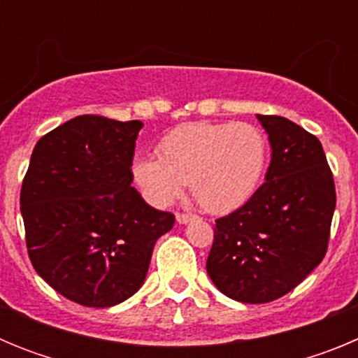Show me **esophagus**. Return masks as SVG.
<instances>
[{
  "instance_id": "1",
  "label": "esophagus",
  "mask_w": 358,
  "mask_h": 358,
  "mask_svg": "<svg viewBox=\"0 0 358 358\" xmlns=\"http://www.w3.org/2000/svg\"><path fill=\"white\" fill-rule=\"evenodd\" d=\"M195 218V215H186V213H177V217H176V220L179 224H188V222H192V220H194Z\"/></svg>"
}]
</instances>
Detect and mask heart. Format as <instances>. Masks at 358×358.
I'll use <instances>...</instances> for the list:
<instances>
[{
  "instance_id": "obj_1",
  "label": "heart",
  "mask_w": 358,
  "mask_h": 358,
  "mask_svg": "<svg viewBox=\"0 0 358 358\" xmlns=\"http://www.w3.org/2000/svg\"><path fill=\"white\" fill-rule=\"evenodd\" d=\"M157 156L132 164L136 182L154 206L170 204L188 182L204 210L229 213L260 185L267 141L251 123H186L159 141Z\"/></svg>"
}]
</instances>
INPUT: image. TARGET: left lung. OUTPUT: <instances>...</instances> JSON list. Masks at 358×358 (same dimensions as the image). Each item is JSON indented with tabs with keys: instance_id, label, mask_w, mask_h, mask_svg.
Masks as SVG:
<instances>
[{
	"instance_id": "1",
	"label": "left lung",
	"mask_w": 358,
	"mask_h": 358,
	"mask_svg": "<svg viewBox=\"0 0 358 358\" xmlns=\"http://www.w3.org/2000/svg\"><path fill=\"white\" fill-rule=\"evenodd\" d=\"M271 143L265 182L242 208L218 218L208 276L240 303L274 301L322 262L335 185L321 141L281 116L256 115Z\"/></svg>"
}]
</instances>
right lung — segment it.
I'll return each instance as SVG.
<instances>
[{
  "label": "right lung",
  "mask_w": 358,
  "mask_h": 358,
  "mask_svg": "<svg viewBox=\"0 0 358 358\" xmlns=\"http://www.w3.org/2000/svg\"><path fill=\"white\" fill-rule=\"evenodd\" d=\"M140 120L84 115L43 136L21 188L31 265L57 292L106 308L143 285L157 238L172 213L148 206L132 188Z\"/></svg>",
  "instance_id": "1"
}]
</instances>
